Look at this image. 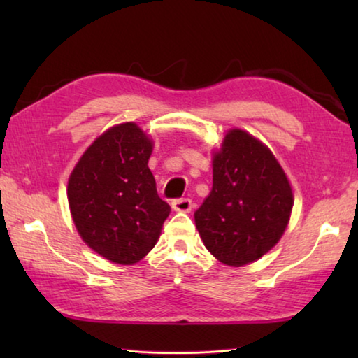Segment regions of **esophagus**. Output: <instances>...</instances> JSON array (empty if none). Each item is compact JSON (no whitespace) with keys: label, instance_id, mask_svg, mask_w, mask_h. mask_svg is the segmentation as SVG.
Returning <instances> with one entry per match:
<instances>
[{"label":"esophagus","instance_id":"esophagus-1","mask_svg":"<svg viewBox=\"0 0 358 358\" xmlns=\"http://www.w3.org/2000/svg\"><path fill=\"white\" fill-rule=\"evenodd\" d=\"M172 208L175 211H183V213H189V211L192 210V201H191V199H187V197L175 199V201L172 202Z\"/></svg>","mask_w":358,"mask_h":358}]
</instances>
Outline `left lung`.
<instances>
[{
	"label": "left lung",
	"mask_w": 358,
	"mask_h": 358,
	"mask_svg": "<svg viewBox=\"0 0 358 358\" xmlns=\"http://www.w3.org/2000/svg\"><path fill=\"white\" fill-rule=\"evenodd\" d=\"M292 205V189L271 151L248 132L232 129L213 157V187L194 221L217 260L241 266L278 243Z\"/></svg>",
	"instance_id": "left-lung-1"
}]
</instances>
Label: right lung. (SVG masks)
Returning <instances> with one entry per match:
<instances>
[{"label":"right lung","instance_id":"right-lung-1","mask_svg":"<svg viewBox=\"0 0 358 358\" xmlns=\"http://www.w3.org/2000/svg\"><path fill=\"white\" fill-rule=\"evenodd\" d=\"M151 150L137 124L113 126L71 173L68 199L78 234L115 264L131 265L147 256L171 213L148 169Z\"/></svg>","mask_w":358,"mask_h":358}]
</instances>
